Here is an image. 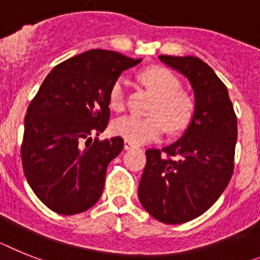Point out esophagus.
Returning <instances> with one entry per match:
<instances>
[{
  "mask_svg": "<svg viewBox=\"0 0 260 260\" xmlns=\"http://www.w3.org/2000/svg\"><path fill=\"white\" fill-rule=\"evenodd\" d=\"M134 148H136V145H135V144H132L131 141H128V140L124 141V149L131 150V149H134Z\"/></svg>",
  "mask_w": 260,
  "mask_h": 260,
  "instance_id": "esophagus-1",
  "label": "esophagus"
}]
</instances>
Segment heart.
<instances>
[{
    "label": "heart",
    "instance_id": "1",
    "mask_svg": "<svg viewBox=\"0 0 260 260\" xmlns=\"http://www.w3.org/2000/svg\"><path fill=\"white\" fill-rule=\"evenodd\" d=\"M143 80L157 95L152 112L157 115L139 116L124 115L112 123V132L132 144L156 140L165 131V123L171 131L184 129L190 123L194 103L187 93L181 91L178 76L165 67H150L143 73ZM125 79L119 78L110 91V106L120 111L125 100ZM166 121L164 122L163 120Z\"/></svg>",
    "mask_w": 260,
    "mask_h": 260
}]
</instances>
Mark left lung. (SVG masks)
<instances>
[{"mask_svg":"<svg viewBox=\"0 0 260 260\" xmlns=\"http://www.w3.org/2000/svg\"><path fill=\"white\" fill-rule=\"evenodd\" d=\"M158 58L189 80L194 112L177 141L145 152L139 200L154 219L178 224L204 214L228 186L234 171L237 116L228 88L204 60Z\"/></svg>","mask_w":260,"mask_h":260,"instance_id":"obj_1","label":"left lung"}]
</instances>
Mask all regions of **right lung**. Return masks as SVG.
<instances>
[{"label":"right lung","instance_id":"right-lung-1","mask_svg":"<svg viewBox=\"0 0 260 260\" xmlns=\"http://www.w3.org/2000/svg\"><path fill=\"white\" fill-rule=\"evenodd\" d=\"M140 62L116 51L88 50L54 67L31 100L21 148L23 172L52 211L79 214L99 201L107 167L124 141L92 136L107 128L113 83Z\"/></svg>","mask_w":260,"mask_h":260}]
</instances>
